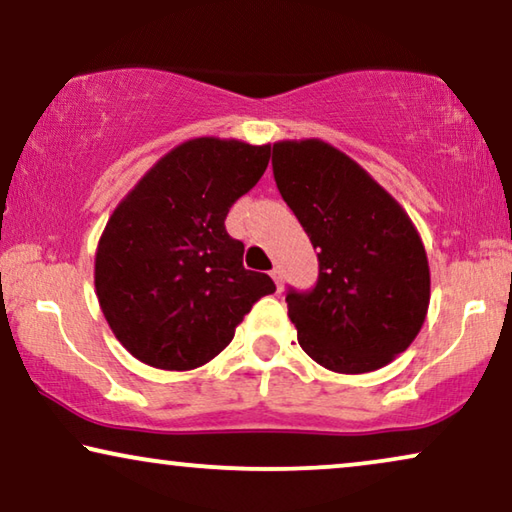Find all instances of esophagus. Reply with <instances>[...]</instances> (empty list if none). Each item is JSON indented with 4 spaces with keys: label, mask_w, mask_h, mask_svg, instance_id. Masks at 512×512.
<instances>
[{
    "label": "esophagus",
    "mask_w": 512,
    "mask_h": 512,
    "mask_svg": "<svg viewBox=\"0 0 512 512\" xmlns=\"http://www.w3.org/2000/svg\"><path fill=\"white\" fill-rule=\"evenodd\" d=\"M270 277H272V279H275L277 289H279V291H282V272H279V270L275 268V270H272V272H270Z\"/></svg>",
    "instance_id": "1"
}]
</instances>
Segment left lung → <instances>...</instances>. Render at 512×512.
I'll return each mask as SVG.
<instances>
[{
  "label": "left lung",
  "mask_w": 512,
  "mask_h": 512,
  "mask_svg": "<svg viewBox=\"0 0 512 512\" xmlns=\"http://www.w3.org/2000/svg\"><path fill=\"white\" fill-rule=\"evenodd\" d=\"M272 170L319 249L317 286L286 296L300 347L333 373L384 368L429 312V258L415 223L356 160L321 139L275 142Z\"/></svg>",
  "instance_id": "left-lung-1"
}]
</instances>
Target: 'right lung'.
<instances>
[{
	"label": "right lung",
	"instance_id": "add662e5",
	"mask_svg": "<svg viewBox=\"0 0 512 512\" xmlns=\"http://www.w3.org/2000/svg\"><path fill=\"white\" fill-rule=\"evenodd\" d=\"M270 163V144L195 137L167 151L118 202L95 251L111 333L146 366L193 370L233 340L275 282L242 265L226 216Z\"/></svg>",
	"mask_w": 512,
	"mask_h": 512
}]
</instances>
